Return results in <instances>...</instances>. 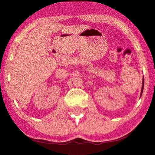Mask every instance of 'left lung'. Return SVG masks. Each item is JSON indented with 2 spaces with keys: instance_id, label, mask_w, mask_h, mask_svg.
Listing matches in <instances>:
<instances>
[{
  "instance_id": "left-lung-1",
  "label": "left lung",
  "mask_w": 155,
  "mask_h": 155,
  "mask_svg": "<svg viewBox=\"0 0 155 155\" xmlns=\"http://www.w3.org/2000/svg\"><path fill=\"white\" fill-rule=\"evenodd\" d=\"M143 85H144V79L143 78V83H142V87H141V95L140 96H141V94H142V92H143Z\"/></svg>"
}]
</instances>
